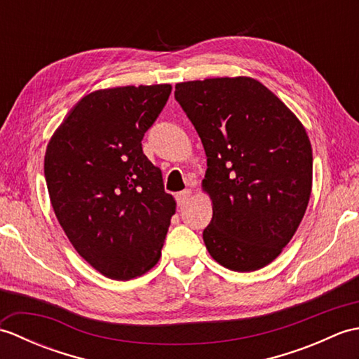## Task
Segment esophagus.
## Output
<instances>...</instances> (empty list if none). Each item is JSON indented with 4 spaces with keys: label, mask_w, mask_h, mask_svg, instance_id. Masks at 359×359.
<instances>
[{
    "label": "esophagus",
    "mask_w": 359,
    "mask_h": 359,
    "mask_svg": "<svg viewBox=\"0 0 359 359\" xmlns=\"http://www.w3.org/2000/svg\"><path fill=\"white\" fill-rule=\"evenodd\" d=\"M191 197H193L191 189H185V191H182V193L177 194V202H179V205H185V203L191 201Z\"/></svg>",
    "instance_id": "1"
}]
</instances>
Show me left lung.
<instances>
[{
	"instance_id": "obj_1",
	"label": "left lung",
	"mask_w": 359,
	"mask_h": 359,
	"mask_svg": "<svg viewBox=\"0 0 359 359\" xmlns=\"http://www.w3.org/2000/svg\"><path fill=\"white\" fill-rule=\"evenodd\" d=\"M174 97L207 154L208 253L228 270L262 269L282 253L306 215L313 180L306 128L251 77L182 81Z\"/></svg>"
}]
</instances>
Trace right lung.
I'll return each mask as SVG.
<instances>
[{
    "instance_id": "obj_1",
    "label": "right lung",
    "mask_w": 359,
    "mask_h": 359,
    "mask_svg": "<svg viewBox=\"0 0 359 359\" xmlns=\"http://www.w3.org/2000/svg\"><path fill=\"white\" fill-rule=\"evenodd\" d=\"M170 94L171 85L94 90L67 112L46 148L44 177L58 222L77 253L109 279L142 276L162 255L175 201L142 140Z\"/></svg>"
}]
</instances>
